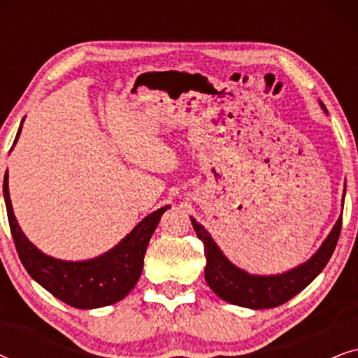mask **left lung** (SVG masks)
<instances>
[{"instance_id": "obj_1", "label": "left lung", "mask_w": 358, "mask_h": 358, "mask_svg": "<svg viewBox=\"0 0 358 358\" xmlns=\"http://www.w3.org/2000/svg\"><path fill=\"white\" fill-rule=\"evenodd\" d=\"M192 227L197 233L200 241L203 243V252L207 257L205 266V280L208 287L222 300L231 305L252 308V310H264V308L280 306L292 300L296 293L306 288L315 278L320 275L326 264L334 252L336 244L339 241L342 228V217L332 228V231L322 246L310 261L301 264L290 272L280 275H249L248 272L233 266L223 256L217 244L210 236L207 229L190 218Z\"/></svg>"}]
</instances>
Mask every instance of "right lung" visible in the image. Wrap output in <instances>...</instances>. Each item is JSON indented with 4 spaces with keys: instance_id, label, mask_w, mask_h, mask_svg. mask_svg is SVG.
Wrapping results in <instances>:
<instances>
[{
    "instance_id": "obj_1",
    "label": "right lung",
    "mask_w": 358,
    "mask_h": 358,
    "mask_svg": "<svg viewBox=\"0 0 358 358\" xmlns=\"http://www.w3.org/2000/svg\"><path fill=\"white\" fill-rule=\"evenodd\" d=\"M21 129L22 125L19 127L14 143L17 141ZM3 194L16 251L29 275L58 300L80 310L112 305L129 295L143 271V257L151 234L158 227L161 215L169 208L163 207L141 220L134 231L109 252L91 261L66 262L45 256L24 236L14 217L11 199H9L8 173L4 174Z\"/></svg>"
}]
</instances>
